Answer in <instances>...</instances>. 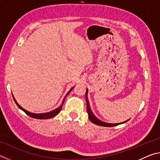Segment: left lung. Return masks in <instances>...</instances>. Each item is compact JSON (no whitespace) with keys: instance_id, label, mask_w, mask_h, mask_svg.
Masks as SVG:
<instances>
[{"instance_id":"1","label":"left lung","mask_w":160,"mask_h":160,"mask_svg":"<svg viewBox=\"0 0 160 160\" xmlns=\"http://www.w3.org/2000/svg\"><path fill=\"white\" fill-rule=\"evenodd\" d=\"M88 89H86V94H85V99H86V102H87V112L88 113V118L90 119V121L91 122H92L94 124H97V125L100 126H104V127H113L115 126H118L120 125V124L124 123L128 121V120H127L126 121H123V122L121 123H106L104 122L101 120H99V118H97L94 114L93 113V112H92L91 108L90 106V102H89L88 100Z\"/></svg>"}]
</instances>
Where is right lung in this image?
Masks as SVG:
<instances>
[{
  "label": "right lung",
  "mask_w": 160,
  "mask_h": 160,
  "mask_svg": "<svg viewBox=\"0 0 160 160\" xmlns=\"http://www.w3.org/2000/svg\"><path fill=\"white\" fill-rule=\"evenodd\" d=\"M74 88V87H72V88L70 89V90L68 91V92L66 94V95L65 96V97L63 99V102H62L61 104L59 106L58 108H56V109H53L52 111H51V112H47V113H32L30 112H28V111H27L26 109H24V108L22 107L20 104H18V103L17 102V101H16V99H15L14 96H13L12 94V97H13V99H14V101L15 102V104H17V106L20 108V109L21 110H22L24 112L27 113V115H28L29 116H30V117L32 118H37V119H48V118H53L54 117V116H56L57 114H58L59 113H60L61 110L62 109V107H63V103H64V101H65V99H66V97L68 95V94L72 90V89Z\"/></svg>",
  "instance_id": "add662e5"
}]
</instances>
